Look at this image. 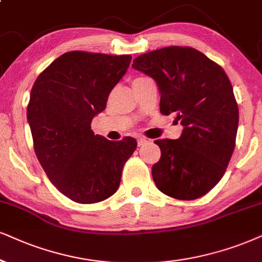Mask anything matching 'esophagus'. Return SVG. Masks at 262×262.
<instances>
[{"label": "esophagus", "mask_w": 262, "mask_h": 262, "mask_svg": "<svg viewBox=\"0 0 262 262\" xmlns=\"http://www.w3.org/2000/svg\"><path fill=\"white\" fill-rule=\"evenodd\" d=\"M148 141H150V140H148V139H146V138H142V137L138 138V145H139V146H142V145H145Z\"/></svg>", "instance_id": "1"}]
</instances>
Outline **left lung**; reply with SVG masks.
I'll list each match as a JSON object with an SVG mask.
<instances>
[{
    "label": "left lung",
    "mask_w": 262,
    "mask_h": 262,
    "mask_svg": "<svg viewBox=\"0 0 262 262\" xmlns=\"http://www.w3.org/2000/svg\"><path fill=\"white\" fill-rule=\"evenodd\" d=\"M135 70L156 81L162 115L175 114L183 133L177 140H156L161 160L152 167L158 190L192 201L224 177L236 146L238 105L220 65L191 47L171 46L133 60Z\"/></svg>",
    "instance_id": "obj_1"
}]
</instances>
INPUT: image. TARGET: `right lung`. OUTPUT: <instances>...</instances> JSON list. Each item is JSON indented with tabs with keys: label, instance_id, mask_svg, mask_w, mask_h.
Returning <instances> with one entry per match:
<instances>
[{
	"label": "right lung",
	"instance_id": "1",
	"mask_svg": "<svg viewBox=\"0 0 262 262\" xmlns=\"http://www.w3.org/2000/svg\"><path fill=\"white\" fill-rule=\"evenodd\" d=\"M130 60V55L68 52L32 85L28 122L35 154L52 184L77 203H98L112 196L124 163L137 148L134 138L110 141L94 135L91 127Z\"/></svg>",
	"mask_w": 262,
	"mask_h": 262
}]
</instances>
